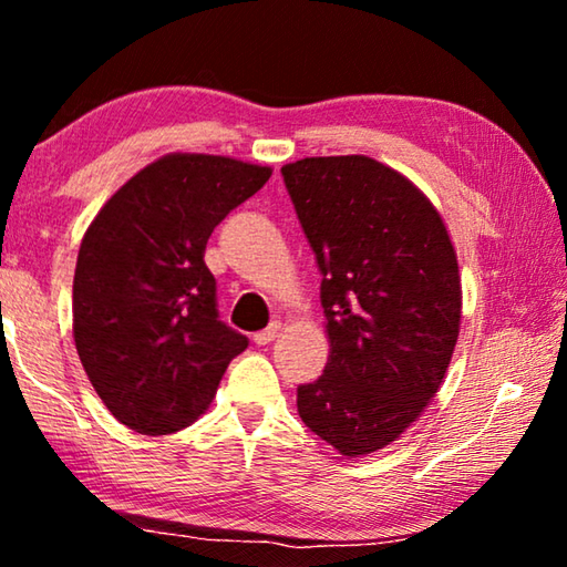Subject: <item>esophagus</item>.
<instances>
[{"instance_id":"1","label":"esophagus","mask_w":567,"mask_h":567,"mask_svg":"<svg viewBox=\"0 0 567 567\" xmlns=\"http://www.w3.org/2000/svg\"><path fill=\"white\" fill-rule=\"evenodd\" d=\"M280 330H282V322H270V328H265V330H260V332H255V342L257 344H270L277 334H280Z\"/></svg>"}]
</instances>
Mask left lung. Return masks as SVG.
I'll list each match as a JSON object with an SVG mask.
<instances>
[{
	"instance_id": "left-lung-1",
	"label": "left lung",
	"mask_w": 567,
	"mask_h": 567,
	"mask_svg": "<svg viewBox=\"0 0 567 567\" xmlns=\"http://www.w3.org/2000/svg\"><path fill=\"white\" fill-rule=\"evenodd\" d=\"M282 177L318 257L330 340L297 412L338 453H375L443 385L463 310L453 239L435 205L372 157H305Z\"/></svg>"
}]
</instances>
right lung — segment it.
<instances>
[{"instance_id":"add662e5","label":"right lung","mask_w":567,"mask_h":567,"mask_svg":"<svg viewBox=\"0 0 567 567\" xmlns=\"http://www.w3.org/2000/svg\"><path fill=\"white\" fill-rule=\"evenodd\" d=\"M270 175L243 159L172 152L124 182L84 233L72 285L76 354L134 433L192 425L247 348L217 318L205 247Z\"/></svg>"}]
</instances>
